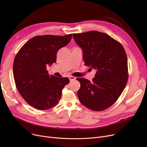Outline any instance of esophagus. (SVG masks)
Here are the masks:
<instances>
[{
	"label": "esophagus",
	"instance_id": "obj_1",
	"mask_svg": "<svg viewBox=\"0 0 147 147\" xmlns=\"http://www.w3.org/2000/svg\"><path fill=\"white\" fill-rule=\"evenodd\" d=\"M69 79L70 81H73V80H75L76 79V78H75V77H73V76H69Z\"/></svg>",
	"mask_w": 147,
	"mask_h": 147
}]
</instances>
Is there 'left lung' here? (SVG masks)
I'll return each mask as SVG.
<instances>
[{
    "label": "left lung",
    "mask_w": 147,
    "mask_h": 147,
    "mask_svg": "<svg viewBox=\"0 0 147 147\" xmlns=\"http://www.w3.org/2000/svg\"><path fill=\"white\" fill-rule=\"evenodd\" d=\"M73 35L82 49L85 65L97 69L92 82L77 79L80 83L78 91L79 101L90 110H104L117 101L127 82L125 49L109 35L97 31Z\"/></svg>",
    "instance_id": "obj_1"
}]
</instances>
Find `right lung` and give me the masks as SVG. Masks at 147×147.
<instances>
[{
    "instance_id": "add662e5",
    "label": "right lung",
    "mask_w": 147,
    "mask_h": 147,
    "mask_svg": "<svg viewBox=\"0 0 147 147\" xmlns=\"http://www.w3.org/2000/svg\"><path fill=\"white\" fill-rule=\"evenodd\" d=\"M72 34L37 36L28 40L15 56L13 64L15 83L20 94L32 107L46 110L57 105L67 78L49 75L46 67L55 63L59 49L70 42Z\"/></svg>"
}]
</instances>
